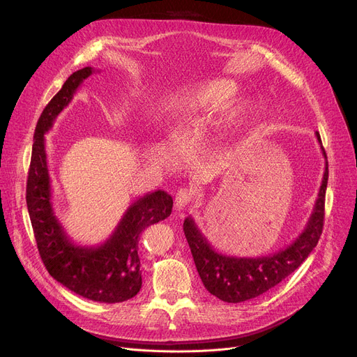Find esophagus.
I'll use <instances>...</instances> for the list:
<instances>
[{
  "instance_id": "esophagus-1",
  "label": "esophagus",
  "mask_w": 357,
  "mask_h": 357,
  "mask_svg": "<svg viewBox=\"0 0 357 357\" xmlns=\"http://www.w3.org/2000/svg\"><path fill=\"white\" fill-rule=\"evenodd\" d=\"M192 199H194V192L191 190L182 188L175 195V205L181 210V208L186 207V205H188Z\"/></svg>"
}]
</instances>
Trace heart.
<instances>
[{"instance_id":"b5f03b06","label":"heart","mask_w":357,"mask_h":357,"mask_svg":"<svg viewBox=\"0 0 357 357\" xmlns=\"http://www.w3.org/2000/svg\"><path fill=\"white\" fill-rule=\"evenodd\" d=\"M240 86L234 79L210 78L167 92L158 109L162 123L171 131L183 130L220 109L213 137L222 139L249 112V102L236 98Z\"/></svg>"}]
</instances>
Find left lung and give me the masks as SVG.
I'll return each mask as SVG.
<instances>
[{
    "label": "left lung",
    "instance_id": "1",
    "mask_svg": "<svg viewBox=\"0 0 357 357\" xmlns=\"http://www.w3.org/2000/svg\"><path fill=\"white\" fill-rule=\"evenodd\" d=\"M315 136L326 159L323 181L304 230L287 248L257 257L224 255L211 246V243L201 233L192 217L185 218L183 233L191 248L199 278L207 291L221 301L237 304L265 294L276 287L280 280L289 276L317 246L324 224L328 162L320 133L315 131Z\"/></svg>",
    "mask_w": 357,
    "mask_h": 357
}]
</instances>
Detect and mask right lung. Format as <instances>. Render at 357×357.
Segmentation results:
<instances>
[{
	"label": "right lung",
	"mask_w": 357,
	"mask_h": 357,
	"mask_svg": "<svg viewBox=\"0 0 357 357\" xmlns=\"http://www.w3.org/2000/svg\"><path fill=\"white\" fill-rule=\"evenodd\" d=\"M96 69L73 72L45 107L34 130L26 201L37 249L47 272L59 284L97 303H123L142 288L139 240L143 230L167 218L174 199L165 191L149 192L123 214L116 230L100 246H79L69 238L52 204L45 135Z\"/></svg>",
	"instance_id": "obj_1"
}]
</instances>
